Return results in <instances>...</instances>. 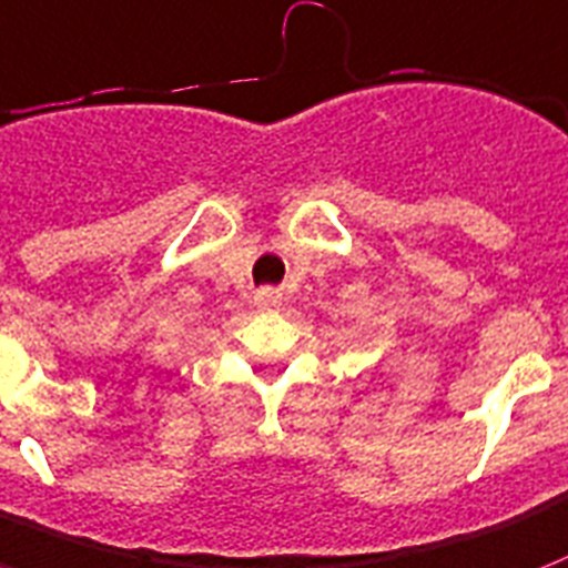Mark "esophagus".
<instances>
[{"mask_svg":"<svg viewBox=\"0 0 568 568\" xmlns=\"http://www.w3.org/2000/svg\"><path fill=\"white\" fill-rule=\"evenodd\" d=\"M254 305H256V308H263V312H268V308H278V305H281V290H275V287L256 290Z\"/></svg>","mask_w":568,"mask_h":568,"instance_id":"1","label":"esophagus"}]
</instances>
